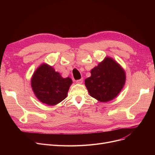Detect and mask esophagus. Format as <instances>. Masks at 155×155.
Returning <instances> with one entry per match:
<instances>
[{
  "instance_id": "1",
  "label": "esophagus",
  "mask_w": 155,
  "mask_h": 155,
  "mask_svg": "<svg viewBox=\"0 0 155 155\" xmlns=\"http://www.w3.org/2000/svg\"><path fill=\"white\" fill-rule=\"evenodd\" d=\"M76 82H77V84H82V82H83V79H82V78H81V79L77 80L76 81Z\"/></svg>"
}]
</instances>
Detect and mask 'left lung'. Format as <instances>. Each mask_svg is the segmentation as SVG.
Here are the masks:
<instances>
[{"instance_id": "left-lung-1", "label": "left lung", "mask_w": 155, "mask_h": 155, "mask_svg": "<svg viewBox=\"0 0 155 155\" xmlns=\"http://www.w3.org/2000/svg\"><path fill=\"white\" fill-rule=\"evenodd\" d=\"M85 85L90 95L100 102L114 99L123 89L126 82L123 68L114 60L106 57L91 71Z\"/></svg>"}]
</instances>
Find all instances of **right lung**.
Masks as SVG:
<instances>
[{"label":"right lung","mask_w":155,"mask_h":155,"mask_svg":"<svg viewBox=\"0 0 155 155\" xmlns=\"http://www.w3.org/2000/svg\"><path fill=\"white\" fill-rule=\"evenodd\" d=\"M31 82L32 91L41 102L54 105L66 98L72 80L69 77L63 78L52 67L43 63L35 71Z\"/></svg>","instance_id":"obj_1"}]
</instances>
